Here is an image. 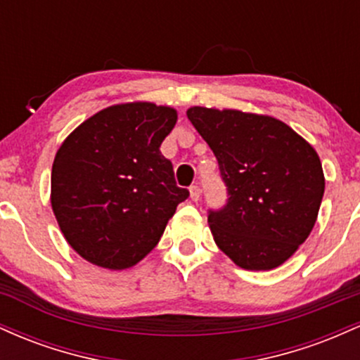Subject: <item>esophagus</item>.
Instances as JSON below:
<instances>
[{"instance_id": "esophagus-1", "label": "esophagus", "mask_w": 360, "mask_h": 360, "mask_svg": "<svg viewBox=\"0 0 360 360\" xmlns=\"http://www.w3.org/2000/svg\"><path fill=\"white\" fill-rule=\"evenodd\" d=\"M189 194H191V200L193 201H198L200 200V196H201V189H200V186H191V188H189Z\"/></svg>"}]
</instances>
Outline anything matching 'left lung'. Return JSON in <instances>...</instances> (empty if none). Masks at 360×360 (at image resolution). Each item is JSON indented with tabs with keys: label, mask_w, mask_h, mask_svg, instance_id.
<instances>
[{
	"label": "left lung",
	"mask_w": 360,
	"mask_h": 360,
	"mask_svg": "<svg viewBox=\"0 0 360 360\" xmlns=\"http://www.w3.org/2000/svg\"><path fill=\"white\" fill-rule=\"evenodd\" d=\"M188 118L213 150L226 203L208 210L213 238L237 266H281L308 238L325 191L320 157L279 120L194 106Z\"/></svg>",
	"instance_id": "left-lung-1"
}]
</instances>
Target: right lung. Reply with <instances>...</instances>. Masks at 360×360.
I'll return each mask as SVG.
<instances>
[{
  "label": "right lung",
  "instance_id": "right-lung-1",
  "mask_svg": "<svg viewBox=\"0 0 360 360\" xmlns=\"http://www.w3.org/2000/svg\"><path fill=\"white\" fill-rule=\"evenodd\" d=\"M176 110L154 103L110 106L64 140L52 166V210L65 240L106 269H127L157 245L179 188L160 143Z\"/></svg>",
  "mask_w": 360,
  "mask_h": 360
}]
</instances>
